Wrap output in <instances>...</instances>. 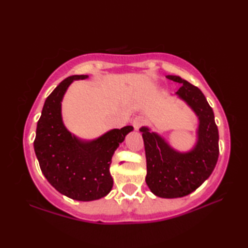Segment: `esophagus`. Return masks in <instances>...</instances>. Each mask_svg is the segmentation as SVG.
<instances>
[{
	"label": "esophagus",
	"instance_id": "1",
	"mask_svg": "<svg viewBox=\"0 0 248 248\" xmlns=\"http://www.w3.org/2000/svg\"><path fill=\"white\" fill-rule=\"evenodd\" d=\"M143 124H144V118L140 117V116H138V117H135L132 120V125L135 130H139Z\"/></svg>",
	"mask_w": 248,
	"mask_h": 248
}]
</instances>
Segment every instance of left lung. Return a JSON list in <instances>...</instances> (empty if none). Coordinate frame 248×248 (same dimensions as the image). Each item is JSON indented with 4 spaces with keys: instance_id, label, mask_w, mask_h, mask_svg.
<instances>
[{
    "instance_id": "left-lung-1",
    "label": "left lung",
    "mask_w": 248,
    "mask_h": 248,
    "mask_svg": "<svg viewBox=\"0 0 248 248\" xmlns=\"http://www.w3.org/2000/svg\"><path fill=\"white\" fill-rule=\"evenodd\" d=\"M166 78L182 84L176 93L199 117L197 145L187 154H179L147 128H141L140 132L146 154L147 186L156 196L177 198L194 192L212 173L219 154L218 130L213 109L202 92L180 77Z\"/></svg>"
}]
</instances>
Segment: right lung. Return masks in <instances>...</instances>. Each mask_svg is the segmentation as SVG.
<instances>
[{"mask_svg":"<svg viewBox=\"0 0 248 248\" xmlns=\"http://www.w3.org/2000/svg\"><path fill=\"white\" fill-rule=\"evenodd\" d=\"M87 76H72L62 81L46 99L37 123L34 149L46 180L65 196L91 202L104 197L113 187L109 173L112 156L132 125L114 129L91 143L72 136L62 124L61 102L73 80Z\"/></svg>","mask_w":248,"mask_h":248,"instance_id":"1","label":"right lung"}]
</instances>
